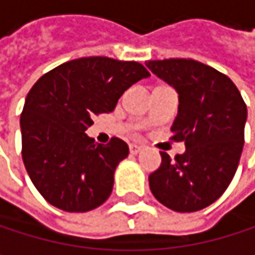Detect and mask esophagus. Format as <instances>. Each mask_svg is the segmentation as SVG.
I'll return each instance as SVG.
<instances>
[{"label":"esophagus","mask_w":255,"mask_h":255,"mask_svg":"<svg viewBox=\"0 0 255 255\" xmlns=\"http://www.w3.org/2000/svg\"><path fill=\"white\" fill-rule=\"evenodd\" d=\"M140 150H141V146H138V144H129V152L132 155H137Z\"/></svg>","instance_id":"esophagus-1"}]
</instances>
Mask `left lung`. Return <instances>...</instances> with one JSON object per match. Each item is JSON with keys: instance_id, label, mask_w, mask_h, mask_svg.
<instances>
[{"instance_id": "obj_1", "label": "left lung", "mask_w": 255, "mask_h": 255, "mask_svg": "<svg viewBox=\"0 0 255 255\" xmlns=\"http://www.w3.org/2000/svg\"><path fill=\"white\" fill-rule=\"evenodd\" d=\"M146 66L178 93L173 140L186 152L162 162L149 176L153 196L177 213L216 202L236 173L247 123V105L229 77L192 59L149 60Z\"/></svg>"}]
</instances>
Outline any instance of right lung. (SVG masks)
Here are the masks:
<instances>
[{
	"label": "right lung",
	"mask_w": 255,
	"mask_h": 255,
	"mask_svg": "<svg viewBox=\"0 0 255 255\" xmlns=\"http://www.w3.org/2000/svg\"><path fill=\"white\" fill-rule=\"evenodd\" d=\"M150 75L137 62L82 57L39 78L20 115L22 158L42 198L59 210L85 213L112 193L114 173L128 144H97L85 134L93 117L109 114L132 84Z\"/></svg>",
	"instance_id": "obj_1"
}]
</instances>
